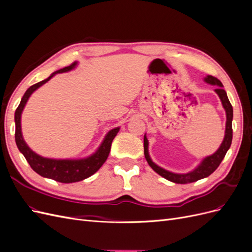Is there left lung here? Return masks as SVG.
<instances>
[{
    "mask_svg": "<svg viewBox=\"0 0 252 252\" xmlns=\"http://www.w3.org/2000/svg\"><path fill=\"white\" fill-rule=\"evenodd\" d=\"M205 82H207L211 85H218L219 87L216 89V93L219 94L220 101H222L223 107L226 110V116H227V122H226V131H225V138L224 141L220 145V147L218 149L215 155L210 157H207L204 158L202 164L195 168L193 171L186 173V174H177L167 171L161 167L156 165L154 162L151 161V158L148 155V140L146 135H144V155L146 158L149 166L154 169L157 173H158L161 177L165 178L170 182L177 183V184H188V183L196 182L201 179L207 178L213 171H215L218 167L220 166V162L223 161V158L226 156V152L228 149L230 148V145L232 142V118H233V110H232V105L230 104L229 100H228V96L226 91L223 89V84L220 81L212 75H207L205 78Z\"/></svg>",
    "mask_w": 252,
    "mask_h": 252,
    "instance_id": "8db88e82",
    "label": "left lung"
}]
</instances>
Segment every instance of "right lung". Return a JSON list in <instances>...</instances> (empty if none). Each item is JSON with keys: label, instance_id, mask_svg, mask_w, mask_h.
<instances>
[{"label": "right lung", "instance_id": "1", "mask_svg": "<svg viewBox=\"0 0 252 252\" xmlns=\"http://www.w3.org/2000/svg\"><path fill=\"white\" fill-rule=\"evenodd\" d=\"M75 65H77V62H73L71 65L64 67L63 69H60L56 72H53L48 79L30 86L26 90L25 94L23 95L21 103L16 110V114H14V121H16V134H14V136H16V143L19 150L22 152L23 156L25 157L26 161L29 163L30 167H32L36 173H39L44 178L52 179L61 183H74L82 181L84 179L89 178L90 175H93L100 169L101 166L105 163V161L109 156L112 141L114 139V136L119 132L120 129L114 128L112 130H110L107 133V135H106L104 142L102 143L100 148H98L95 154L85 159L45 158L34 154V152L27 146L24 140H23L21 132V114L28 100V97L32 95V94L35 89H37L40 86H42L43 84L49 81L53 75L61 72L69 71L72 68H74Z\"/></svg>", "mask_w": 252, "mask_h": 252}]
</instances>
